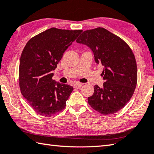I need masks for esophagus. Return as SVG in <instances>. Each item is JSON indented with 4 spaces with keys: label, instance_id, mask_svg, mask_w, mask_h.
I'll list each match as a JSON object with an SVG mask.
<instances>
[{
    "label": "esophagus",
    "instance_id": "1",
    "mask_svg": "<svg viewBox=\"0 0 154 154\" xmlns=\"http://www.w3.org/2000/svg\"><path fill=\"white\" fill-rule=\"evenodd\" d=\"M82 86V83H75V84H74V88H77V89H79Z\"/></svg>",
    "mask_w": 154,
    "mask_h": 154
}]
</instances>
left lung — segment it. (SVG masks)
Segmentation results:
<instances>
[{
    "label": "left lung",
    "instance_id": "left-lung-1",
    "mask_svg": "<svg viewBox=\"0 0 154 154\" xmlns=\"http://www.w3.org/2000/svg\"><path fill=\"white\" fill-rule=\"evenodd\" d=\"M89 47L94 60L103 66L102 88L96 85L88 103L102 114H112L127 104L135 91L137 68L135 56L121 38L102 27L86 30L76 40Z\"/></svg>",
    "mask_w": 154,
    "mask_h": 154
}]
</instances>
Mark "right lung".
Returning <instances> with one entry per match:
<instances>
[{
	"mask_svg": "<svg viewBox=\"0 0 154 154\" xmlns=\"http://www.w3.org/2000/svg\"><path fill=\"white\" fill-rule=\"evenodd\" d=\"M82 32L52 27L30 39L24 47L19 64V87L31 107L42 116L54 115L66 106L73 88L53 80L52 71Z\"/></svg>",
	"mask_w": 154,
	"mask_h": 154,
	"instance_id": "add662e5",
	"label": "right lung"
}]
</instances>
